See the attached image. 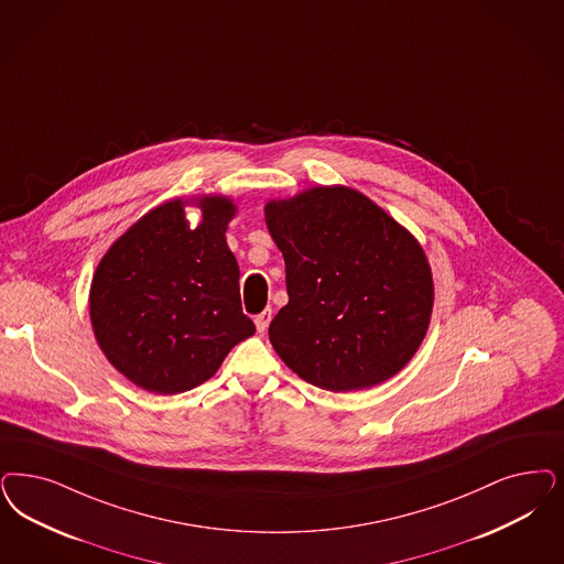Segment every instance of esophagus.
Masks as SVG:
<instances>
[{"mask_svg": "<svg viewBox=\"0 0 564 564\" xmlns=\"http://www.w3.org/2000/svg\"><path fill=\"white\" fill-rule=\"evenodd\" d=\"M272 311L260 312L256 318H253V323H256V329L260 330V333H264V330L269 329V323H271Z\"/></svg>", "mask_w": 564, "mask_h": 564, "instance_id": "34e87169", "label": "esophagus"}]
</instances>
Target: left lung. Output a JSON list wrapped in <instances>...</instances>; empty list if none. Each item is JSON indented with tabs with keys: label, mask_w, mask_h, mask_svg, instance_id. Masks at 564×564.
I'll use <instances>...</instances> for the list:
<instances>
[{
	"label": "left lung",
	"mask_w": 564,
	"mask_h": 564,
	"mask_svg": "<svg viewBox=\"0 0 564 564\" xmlns=\"http://www.w3.org/2000/svg\"><path fill=\"white\" fill-rule=\"evenodd\" d=\"M264 216L290 295L269 327L281 360L329 391L372 388L404 369L433 308L419 241L348 187L269 202Z\"/></svg>",
	"instance_id": "1"
}]
</instances>
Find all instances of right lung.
I'll return each instance as SVG.
<instances>
[{
  "label": "right lung",
  "mask_w": 564,
  "mask_h": 564,
  "mask_svg": "<svg viewBox=\"0 0 564 564\" xmlns=\"http://www.w3.org/2000/svg\"><path fill=\"white\" fill-rule=\"evenodd\" d=\"M183 202L139 218L99 262L89 293L99 348L139 388L173 395L210 379L256 333L241 311L239 267L225 231L235 206L199 202L192 229Z\"/></svg>",
  "instance_id": "obj_1"
}]
</instances>
